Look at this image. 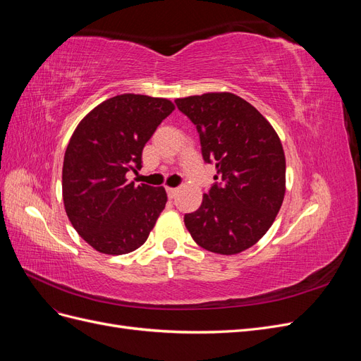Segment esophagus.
<instances>
[{"label":"esophagus","instance_id":"34e87169","mask_svg":"<svg viewBox=\"0 0 361 361\" xmlns=\"http://www.w3.org/2000/svg\"><path fill=\"white\" fill-rule=\"evenodd\" d=\"M176 194H178V190H176V188L167 187V195H169V199H174V197H176Z\"/></svg>","mask_w":361,"mask_h":361}]
</instances>
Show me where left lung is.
Listing matches in <instances>:
<instances>
[{"label": "left lung", "instance_id": "left-lung-1", "mask_svg": "<svg viewBox=\"0 0 361 361\" xmlns=\"http://www.w3.org/2000/svg\"><path fill=\"white\" fill-rule=\"evenodd\" d=\"M197 126L206 162L215 161L218 183L200 207L183 218L192 239L216 255L253 247L274 223L286 192V158L268 120L228 92L178 97Z\"/></svg>", "mask_w": 361, "mask_h": 361}]
</instances>
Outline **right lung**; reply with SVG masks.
<instances>
[{"instance_id": "1", "label": "right lung", "mask_w": 361, "mask_h": 361, "mask_svg": "<svg viewBox=\"0 0 361 361\" xmlns=\"http://www.w3.org/2000/svg\"><path fill=\"white\" fill-rule=\"evenodd\" d=\"M174 110L166 97L125 93L104 101L75 128L63 161V203L84 241L104 255L146 243L167 203L164 187L128 182L158 125Z\"/></svg>"}]
</instances>
